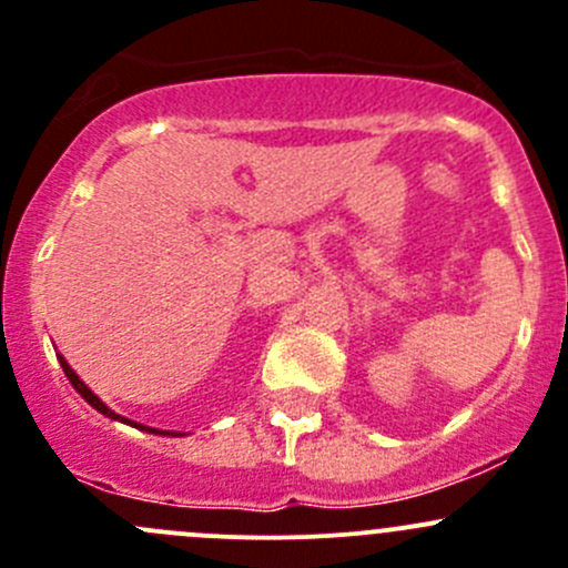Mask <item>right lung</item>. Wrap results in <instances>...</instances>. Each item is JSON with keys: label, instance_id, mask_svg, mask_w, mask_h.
Wrapping results in <instances>:
<instances>
[{"label": "right lung", "instance_id": "add662e5", "mask_svg": "<svg viewBox=\"0 0 568 568\" xmlns=\"http://www.w3.org/2000/svg\"><path fill=\"white\" fill-rule=\"evenodd\" d=\"M57 359H60L62 371H65V376H68V382H71V385H73V390H77L79 395H82V398H84V400H88V404H90V406H93V409H95V412H101V415H104V417H109V420H118V423H129V426L140 428V432H148V434H164V437H183V434H181V432H162V428H151V426H142V423H131V420H129V417H120V415H118V412H112V409H109V406L104 404V400H101V398H99V395H95L93 390H90V387H88V385H84V382H82V379H79V376H77V371H73V368H71V365H68V359H65V357H62V354H57Z\"/></svg>", "mask_w": 568, "mask_h": 568}]
</instances>
